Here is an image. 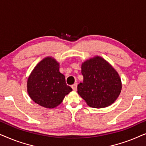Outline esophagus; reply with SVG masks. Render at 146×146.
<instances>
[{
	"mask_svg": "<svg viewBox=\"0 0 146 146\" xmlns=\"http://www.w3.org/2000/svg\"><path fill=\"white\" fill-rule=\"evenodd\" d=\"M72 88L73 89V90H74V91L76 90V89H77V84H73L72 86Z\"/></svg>",
	"mask_w": 146,
	"mask_h": 146,
	"instance_id": "1",
	"label": "esophagus"
}]
</instances>
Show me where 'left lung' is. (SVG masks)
Masks as SVG:
<instances>
[{
    "label": "left lung",
    "instance_id": "left-lung-1",
    "mask_svg": "<svg viewBox=\"0 0 146 146\" xmlns=\"http://www.w3.org/2000/svg\"><path fill=\"white\" fill-rule=\"evenodd\" d=\"M82 83L78 85V93L89 106L102 108L116 100L121 90L118 73L108 62L98 56L82 64Z\"/></svg>",
    "mask_w": 146,
    "mask_h": 146
}]
</instances>
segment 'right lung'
<instances>
[{
	"label": "right lung",
	"mask_w": 146,
	"mask_h": 146,
	"mask_svg": "<svg viewBox=\"0 0 146 146\" xmlns=\"http://www.w3.org/2000/svg\"><path fill=\"white\" fill-rule=\"evenodd\" d=\"M60 64L52 57H46L35 67L27 81V92L35 103L54 108L62 102L72 90L59 71Z\"/></svg>",
	"instance_id": "add662e5"
}]
</instances>
